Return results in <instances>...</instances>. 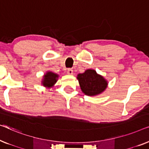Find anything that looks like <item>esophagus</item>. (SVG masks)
Instances as JSON below:
<instances>
[{"mask_svg":"<svg viewBox=\"0 0 149 149\" xmlns=\"http://www.w3.org/2000/svg\"><path fill=\"white\" fill-rule=\"evenodd\" d=\"M67 72H68V74H70V75H73V74H74V71H73L72 69H71V68L68 69V71H67Z\"/></svg>","mask_w":149,"mask_h":149,"instance_id":"1","label":"esophagus"}]
</instances>
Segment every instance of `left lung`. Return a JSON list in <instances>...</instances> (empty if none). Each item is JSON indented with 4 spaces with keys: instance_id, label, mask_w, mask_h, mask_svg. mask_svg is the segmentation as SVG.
Here are the masks:
<instances>
[{
    "instance_id": "left-lung-1",
    "label": "left lung",
    "mask_w": 149,
    "mask_h": 149,
    "mask_svg": "<svg viewBox=\"0 0 149 149\" xmlns=\"http://www.w3.org/2000/svg\"><path fill=\"white\" fill-rule=\"evenodd\" d=\"M81 91L88 96H95L102 93L107 86V82L94 70H87L77 77Z\"/></svg>"
}]
</instances>
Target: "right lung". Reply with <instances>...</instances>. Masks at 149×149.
<instances>
[{"label":"right lung","mask_w":149,"mask_h":149,"mask_svg":"<svg viewBox=\"0 0 149 149\" xmlns=\"http://www.w3.org/2000/svg\"><path fill=\"white\" fill-rule=\"evenodd\" d=\"M58 77V75L55 74L53 72H47V74L44 76V79L42 81V84L45 86L51 87L54 85V84L56 81V79Z\"/></svg>","instance_id":"1"}]
</instances>
